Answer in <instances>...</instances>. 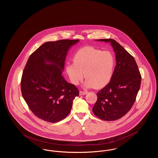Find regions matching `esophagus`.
<instances>
[{"mask_svg":"<svg viewBox=\"0 0 158 158\" xmlns=\"http://www.w3.org/2000/svg\"><path fill=\"white\" fill-rule=\"evenodd\" d=\"M87 94H88V92H86V91H82V90H81L79 92V95H86Z\"/></svg>","mask_w":158,"mask_h":158,"instance_id":"obj_1","label":"esophagus"}]
</instances>
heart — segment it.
<instances>
[{
	"label": "heart",
	"mask_w": 158,
	"mask_h": 158,
	"mask_svg": "<svg viewBox=\"0 0 158 158\" xmlns=\"http://www.w3.org/2000/svg\"><path fill=\"white\" fill-rule=\"evenodd\" d=\"M115 63V57L111 52L85 47L76 52L73 63L68 62L65 69L73 85H78L85 76V88L94 86L98 89L105 86L111 80Z\"/></svg>",
	"instance_id": "b5f03b06"
}]
</instances>
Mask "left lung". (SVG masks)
<instances>
[{"mask_svg": "<svg viewBox=\"0 0 158 158\" xmlns=\"http://www.w3.org/2000/svg\"><path fill=\"white\" fill-rule=\"evenodd\" d=\"M95 41L110 43L115 53L116 66L110 82L97 93L92 111L103 120H116L125 115L134 104L142 77L135 58L115 40Z\"/></svg>", "mask_w": 158, "mask_h": 158, "instance_id": "left-lung-1", "label": "left lung"}]
</instances>
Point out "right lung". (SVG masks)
Returning a JSON list of instances; mask_svg holds the SVG:
<instances>
[{"label":"right lung","mask_w":158,"mask_h":158,"mask_svg":"<svg viewBox=\"0 0 158 158\" xmlns=\"http://www.w3.org/2000/svg\"><path fill=\"white\" fill-rule=\"evenodd\" d=\"M79 40L44 43L31 54L23 72V98L31 111L43 120L56 123L70 112L79 91L62 76L70 48Z\"/></svg>","instance_id":"1"}]
</instances>
